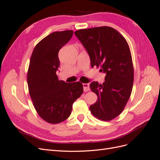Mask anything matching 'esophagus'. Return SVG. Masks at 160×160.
Instances as JSON below:
<instances>
[{
    "label": "esophagus",
    "mask_w": 160,
    "mask_h": 160,
    "mask_svg": "<svg viewBox=\"0 0 160 160\" xmlns=\"http://www.w3.org/2000/svg\"><path fill=\"white\" fill-rule=\"evenodd\" d=\"M83 90H84V91L87 92V91H89L90 88H89V83H83Z\"/></svg>",
    "instance_id": "1"
}]
</instances>
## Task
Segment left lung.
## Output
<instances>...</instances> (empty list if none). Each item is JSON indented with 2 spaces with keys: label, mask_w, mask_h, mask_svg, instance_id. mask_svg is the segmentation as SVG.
I'll use <instances>...</instances> for the list:
<instances>
[{
  "label": "left lung",
  "mask_w": 160,
  "mask_h": 160,
  "mask_svg": "<svg viewBox=\"0 0 160 160\" xmlns=\"http://www.w3.org/2000/svg\"><path fill=\"white\" fill-rule=\"evenodd\" d=\"M75 34L88 51L92 68L100 67L106 74L103 84H90L98 95L91 112L101 121L112 120L122 113L133 88V65L128 43L118 31L107 26L79 29Z\"/></svg>",
  "instance_id": "1"
}]
</instances>
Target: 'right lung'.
Wrapping results in <instances>:
<instances>
[{
    "label": "right lung",
    "mask_w": 160,
    "mask_h": 160,
    "mask_svg": "<svg viewBox=\"0 0 160 160\" xmlns=\"http://www.w3.org/2000/svg\"><path fill=\"white\" fill-rule=\"evenodd\" d=\"M73 31L51 33L37 44L27 72L28 92L34 108L45 122L56 124L68 118L74 101L83 93V84L58 79V52L71 38Z\"/></svg>",
    "instance_id": "obj_1"
}]
</instances>
